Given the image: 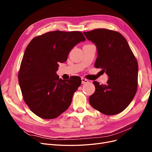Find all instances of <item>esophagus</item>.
Returning a JSON list of instances; mask_svg holds the SVG:
<instances>
[{
	"label": "esophagus",
	"mask_w": 152,
	"mask_h": 152,
	"mask_svg": "<svg viewBox=\"0 0 152 152\" xmlns=\"http://www.w3.org/2000/svg\"><path fill=\"white\" fill-rule=\"evenodd\" d=\"M81 80H82V84H86L89 82L88 80H87L86 79H84V78H82Z\"/></svg>",
	"instance_id": "34e87169"
}]
</instances>
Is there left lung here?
I'll return each mask as SVG.
<instances>
[{"label":"left lung","mask_w":152,"mask_h":152,"mask_svg":"<svg viewBox=\"0 0 152 152\" xmlns=\"http://www.w3.org/2000/svg\"><path fill=\"white\" fill-rule=\"evenodd\" d=\"M83 34L97 49L95 67L102 68L109 78L107 84L93 82L96 90L89 97V103L108 115L121 113L137 91L138 65L134 55L119 32L102 28Z\"/></svg>","instance_id":"obj_1"}]
</instances>
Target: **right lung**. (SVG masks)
Masks as SVG:
<instances>
[{"label": "right lung", "mask_w": 152, "mask_h": 152, "mask_svg": "<svg viewBox=\"0 0 152 152\" xmlns=\"http://www.w3.org/2000/svg\"><path fill=\"white\" fill-rule=\"evenodd\" d=\"M85 40L80 31L56 30L36 37L27 45L18 81L25 102L37 116L56 118L70 107L80 77L62 80L56 72L59 63L65 62L72 49Z\"/></svg>", "instance_id": "1"}]
</instances>
